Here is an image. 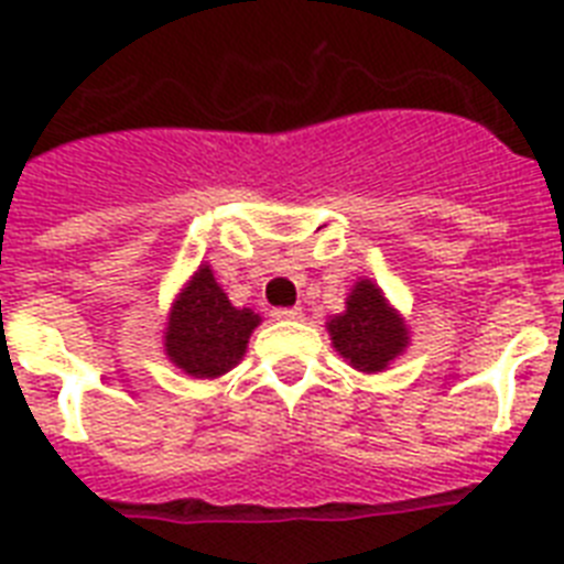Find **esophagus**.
Segmentation results:
<instances>
[{
    "label": "esophagus",
    "mask_w": 564,
    "mask_h": 564,
    "mask_svg": "<svg viewBox=\"0 0 564 564\" xmlns=\"http://www.w3.org/2000/svg\"><path fill=\"white\" fill-rule=\"evenodd\" d=\"M273 316L276 319H302V308H276Z\"/></svg>",
    "instance_id": "34e87169"
}]
</instances>
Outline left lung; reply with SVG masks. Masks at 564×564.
Here are the masks:
<instances>
[{
    "instance_id": "8db88e82",
    "label": "left lung",
    "mask_w": 564,
    "mask_h": 564,
    "mask_svg": "<svg viewBox=\"0 0 564 564\" xmlns=\"http://www.w3.org/2000/svg\"><path fill=\"white\" fill-rule=\"evenodd\" d=\"M332 346L357 371H386L409 346V325L371 279H357L346 296V311L328 323Z\"/></svg>"
}]
</instances>
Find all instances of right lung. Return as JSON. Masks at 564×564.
<instances>
[{
  "mask_svg": "<svg viewBox=\"0 0 564 564\" xmlns=\"http://www.w3.org/2000/svg\"><path fill=\"white\" fill-rule=\"evenodd\" d=\"M262 316L236 308L207 262L172 300L164 325V355L175 369L195 380H216L236 369L248 351L250 334Z\"/></svg>",
  "mask_w": 564,
  "mask_h": 564,
  "instance_id": "add662e5",
  "label": "right lung"
}]
</instances>
